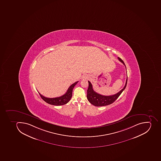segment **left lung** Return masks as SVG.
<instances>
[{
  "mask_svg": "<svg viewBox=\"0 0 161 161\" xmlns=\"http://www.w3.org/2000/svg\"><path fill=\"white\" fill-rule=\"evenodd\" d=\"M118 59L122 63H123V64L125 67V64L122 59L119 57H118ZM125 69H126V67H125ZM127 80H128V77H127L125 85L123 89H122L119 92L115 94L110 96L102 95L99 94L97 92H96L93 90V86H92V85L90 81H88L89 87H88V90H87V95H86L88 101L90 102L92 104H93V105L95 106H98H98H106L108 105L111 104L118 99V97H119L123 91L125 89L126 86H127Z\"/></svg>",
  "mask_w": 161,
  "mask_h": 161,
  "instance_id": "1",
  "label": "left lung"
}]
</instances>
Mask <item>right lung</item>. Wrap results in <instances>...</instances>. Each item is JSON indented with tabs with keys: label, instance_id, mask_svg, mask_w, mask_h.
Masks as SVG:
<instances>
[{
	"label": "right lung",
	"instance_id": "right-lung-1",
	"mask_svg": "<svg viewBox=\"0 0 161 161\" xmlns=\"http://www.w3.org/2000/svg\"><path fill=\"white\" fill-rule=\"evenodd\" d=\"M78 82L79 81H77L75 82L74 84H72L68 88L66 93L60 97L53 98H47V97H44L39 92L38 93L39 94V95L41 96V98L47 103L56 105V106L62 105L67 103L69 101L71 98L72 97V90H73V88L75 87V86L77 84Z\"/></svg>",
	"mask_w": 161,
	"mask_h": 161
}]
</instances>
